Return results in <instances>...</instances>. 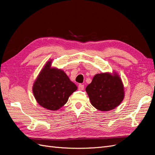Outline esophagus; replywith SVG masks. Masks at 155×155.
<instances>
[{"instance_id": "esophagus-1", "label": "esophagus", "mask_w": 155, "mask_h": 155, "mask_svg": "<svg viewBox=\"0 0 155 155\" xmlns=\"http://www.w3.org/2000/svg\"><path fill=\"white\" fill-rule=\"evenodd\" d=\"M78 89L79 91H83L84 90V85L82 84H79L78 85Z\"/></svg>"}]
</instances>
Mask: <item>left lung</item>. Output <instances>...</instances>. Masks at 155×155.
Listing matches in <instances>:
<instances>
[{
	"instance_id": "left-lung-1",
	"label": "left lung",
	"mask_w": 155,
	"mask_h": 155,
	"mask_svg": "<svg viewBox=\"0 0 155 155\" xmlns=\"http://www.w3.org/2000/svg\"><path fill=\"white\" fill-rule=\"evenodd\" d=\"M91 104L101 111L114 109L124 99V86L118 73L97 74L86 87Z\"/></svg>"
}]
</instances>
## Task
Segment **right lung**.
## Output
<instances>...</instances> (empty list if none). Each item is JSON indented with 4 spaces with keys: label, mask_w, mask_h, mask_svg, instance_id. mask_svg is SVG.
Wrapping results in <instances>:
<instances>
[{
    "label": "right lung",
    "mask_w": 155,
    "mask_h": 155,
    "mask_svg": "<svg viewBox=\"0 0 155 155\" xmlns=\"http://www.w3.org/2000/svg\"><path fill=\"white\" fill-rule=\"evenodd\" d=\"M49 60L42 68L32 87L35 99L39 105L58 110L67 102L78 87L63 70L51 67Z\"/></svg>",
    "instance_id": "add662e5"
}]
</instances>
